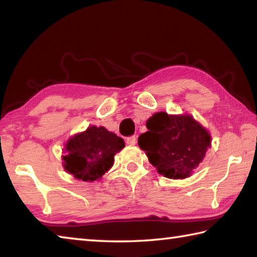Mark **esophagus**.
I'll list each match as a JSON object with an SVG mask.
<instances>
[{
    "label": "esophagus",
    "instance_id": "obj_1",
    "mask_svg": "<svg viewBox=\"0 0 257 257\" xmlns=\"http://www.w3.org/2000/svg\"><path fill=\"white\" fill-rule=\"evenodd\" d=\"M125 143H127V145H129V146L136 145V136L128 137L127 139H125Z\"/></svg>",
    "mask_w": 257,
    "mask_h": 257
}]
</instances>
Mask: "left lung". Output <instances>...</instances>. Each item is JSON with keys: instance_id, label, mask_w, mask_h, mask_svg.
Returning <instances> with one entry per match:
<instances>
[{"instance_id": "1", "label": "left lung", "mask_w": 257, "mask_h": 257, "mask_svg": "<svg viewBox=\"0 0 257 257\" xmlns=\"http://www.w3.org/2000/svg\"><path fill=\"white\" fill-rule=\"evenodd\" d=\"M138 145L156 170L169 179L191 176L211 147V135L190 114L154 113Z\"/></svg>"}]
</instances>
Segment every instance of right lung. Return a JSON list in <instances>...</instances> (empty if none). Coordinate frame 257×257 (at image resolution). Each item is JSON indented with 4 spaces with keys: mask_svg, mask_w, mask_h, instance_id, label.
<instances>
[{
    "mask_svg": "<svg viewBox=\"0 0 257 257\" xmlns=\"http://www.w3.org/2000/svg\"><path fill=\"white\" fill-rule=\"evenodd\" d=\"M124 142L104 127L90 125L68 139L63 149V168L82 181L99 180L114 163Z\"/></svg>",
    "mask_w": 257,
    "mask_h": 257,
    "instance_id": "obj_1",
    "label": "right lung"
}]
</instances>
